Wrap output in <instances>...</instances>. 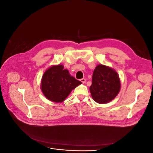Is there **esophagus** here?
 Masks as SVG:
<instances>
[{
    "mask_svg": "<svg viewBox=\"0 0 153 153\" xmlns=\"http://www.w3.org/2000/svg\"><path fill=\"white\" fill-rule=\"evenodd\" d=\"M80 81L83 83V84H84V83H85V82H86V80L85 79V78H82Z\"/></svg>",
    "mask_w": 153,
    "mask_h": 153,
    "instance_id": "obj_1",
    "label": "esophagus"
}]
</instances>
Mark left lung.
<instances>
[{"instance_id":"8db88e82","label":"left lung","mask_w":153,"mask_h":153,"mask_svg":"<svg viewBox=\"0 0 153 153\" xmlns=\"http://www.w3.org/2000/svg\"><path fill=\"white\" fill-rule=\"evenodd\" d=\"M121 89L117 73L113 69L100 64L94 69L89 90L92 98L98 103L113 100Z\"/></svg>"}]
</instances>
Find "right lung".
Here are the masks:
<instances>
[{
    "label": "right lung",
    "instance_id": "1",
    "mask_svg": "<svg viewBox=\"0 0 153 153\" xmlns=\"http://www.w3.org/2000/svg\"><path fill=\"white\" fill-rule=\"evenodd\" d=\"M82 84L69 75L62 65L53 66L43 74L41 80V90L45 96L55 103L65 100L73 89Z\"/></svg>",
    "mask_w": 153,
    "mask_h": 153
}]
</instances>
